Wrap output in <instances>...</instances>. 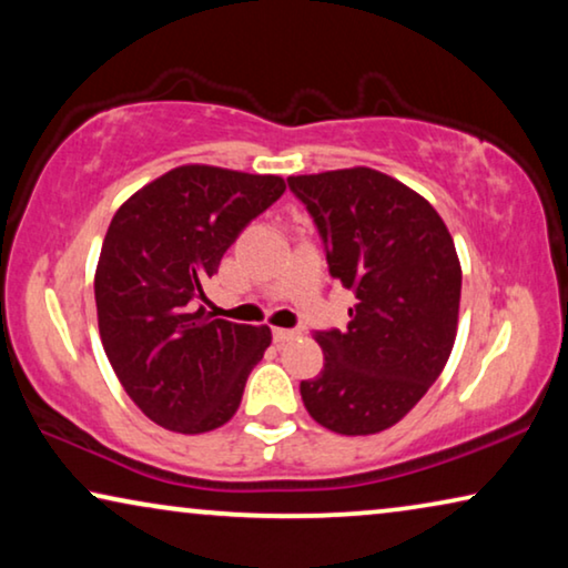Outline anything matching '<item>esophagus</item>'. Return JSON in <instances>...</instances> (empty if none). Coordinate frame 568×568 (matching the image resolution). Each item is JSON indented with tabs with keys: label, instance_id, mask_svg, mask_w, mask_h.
Returning a JSON list of instances; mask_svg holds the SVG:
<instances>
[{
	"label": "esophagus",
	"instance_id": "34e87169",
	"mask_svg": "<svg viewBox=\"0 0 568 568\" xmlns=\"http://www.w3.org/2000/svg\"><path fill=\"white\" fill-rule=\"evenodd\" d=\"M292 338H297V331H292V328H274V341H276V344H284V341H292Z\"/></svg>",
	"mask_w": 568,
	"mask_h": 568
}]
</instances>
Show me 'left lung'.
Masks as SVG:
<instances>
[{
  "instance_id": "obj_1",
  "label": "left lung",
  "mask_w": 568,
  "mask_h": 568,
  "mask_svg": "<svg viewBox=\"0 0 568 568\" xmlns=\"http://www.w3.org/2000/svg\"><path fill=\"white\" fill-rule=\"evenodd\" d=\"M325 243L333 278L354 290L346 331L315 333L325 364L302 379L307 414L364 437L398 424L453 354L463 271L429 201L372 168L286 178Z\"/></svg>"
}]
</instances>
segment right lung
Listing matches in <instances>:
<instances>
[{
  "label": "right lung",
  "mask_w": 568,
  "mask_h": 568,
  "mask_svg": "<svg viewBox=\"0 0 568 568\" xmlns=\"http://www.w3.org/2000/svg\"><path fill=\"white\" fill-rule=\"evenodd\" d=\"M284 189L278 175L181 165L113 214L95 268L100 341L123 390L162 429L204 434L235 416L271 328L212 317L199 300L224 251Z\"/></svg>",
  "instance_id": "obj_1"
}]
</instances>
